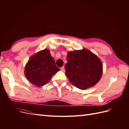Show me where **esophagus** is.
Returning a JSON list of instances; mask_svg holds the SVG:
<instances>
[{"label": "esophagus", "mask_w": 129, "mask_h": 129, "mask_svg": "<svg viewBox=\"0 0 129 129\" xmlns=\"http://www.w3.org/2000/svg\"><path fill=\"white\" fill-rule=\"evenodd\" d=\"M61 70L62 71H63V72L64 71V66H63V67L61 68Z\"/></svg>", "instance_id": "1"}]
</instances>
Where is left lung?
Listing matches in <instances>:
<instances>
[{"label": "left lung", "instance_id": "8db88e82", "mask_svg": "<svg viewBox=\"0 0 129 129\" xmlns=\"http://www.w3.org/2000/svg\"><path fill=\"white\" fill-rule=\"evenodd\" d=\"M67 59L66 75L74 86L84 90L99 82L103 73L102 63L90 50L83 48L69 51Z\"/></svg>", "mask_w": 129, "mask_h": 129}]
</instances>
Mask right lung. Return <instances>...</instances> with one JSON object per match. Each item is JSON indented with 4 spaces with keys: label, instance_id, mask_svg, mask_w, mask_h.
Listing matches in <instances>:
<instances>
[{
    "label": "right lung",
    "instance_id": "1",
    "mask_svg": "<svg viewBox=\"0 0 129 129\" xmlns=\"http://www.w3.org/2000/svg\"><path fill=\"white\" fill-rule=\"evenodd\" d=\"M49 50L45 49L34 54L26 63L24 73L26 79L37 87L44 85L60 71Z\"/></svg>",
    "mask_w": 129,
    "mask_h": 129
}]
</instances>
